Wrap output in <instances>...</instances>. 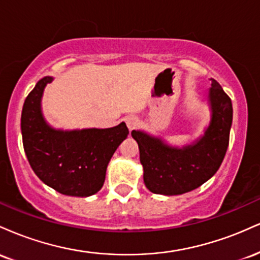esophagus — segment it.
Segmentation results:
<instances>
[{"label": "esophagus", "instance_id": "obj_1", "mask_svg": "<svg viewBox=\"0 0 260 260\" xmlns=\"http://www.w3.org/2000/svg\"><path fill=\"white\" fill-rule=\"evenodd\" d=\"M126 123H127L128 129L132 131V129H134V128H136L137 126H138L139 121H138V118L134 117V116H129V117L126 118Z\"/></svg>", "mask_w": 260, "mask_h": 260}]
</instances>
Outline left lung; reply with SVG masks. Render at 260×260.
Here are the masks:
<instances>
[{"mask_svg":"<svg viewBox=\"0 0 260 260\" xmlns=\"http://www.w3.org/2000/svg\"><path fill=\"white\" fill-rule=\"evenodd\" d=\"M210 121L201 137L183 147L166 143L144 131H132L138 143L145 186L155 194L177 196L190 192L213 177L229 147L232 103L215 79L204 95Z\"/></svg>","mask_w":260,"mask_h":260,"instance_id":"1","label":"left lung"}]
</instances>
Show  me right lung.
Here are the masks:
<instances>
[{"label": "right lung", "mask_w": 260, "mask_h": 260, "mask_svg": "<svg viewBox=\"0 0 260 260\" xmlns=\"http://www.w3.org/2000/svg\"><path fill=\"white\" fill-rule=\"evenodd\" d=\"M53 77H44L23 105V147L37 176L64 196L89 197L101 189L116 149L127 138L124 122L111 128L59 129L44 117L41 100Z\"/></svg>", "instance_id": "1"}]
</instances>
